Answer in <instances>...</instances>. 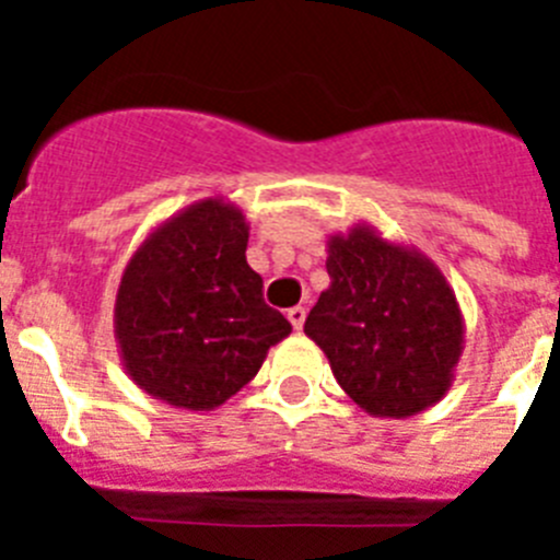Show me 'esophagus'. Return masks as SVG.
Wrapping results in <instances>:
<instances>
[{
	"label": "esophagus",
	"instance_id": "obj_1",
	"mask_svg": "<svg viewBox=\"0 0 560 560\" xmlns=\"http://www.w3.org/2000/svg\"><path fill=\"white\" fill-rule=\"evenodd\" d=\"M289 323L294 325V330H300L305 325V308L303 305H294V308L289 311Z\"/></svg>",
	"mask_w": 560,
	"mask_h": 560
}]
</instances>
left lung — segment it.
<instances>
[{"mask_svg": "<svg viewBox=\"0 0 560 560\" xmlns=\"http://www.w3.org/2000/svg\"><path fill=\"white\" fill-rule=\"evenodd\" d=\"M330 285L305 319L339 387L373 418H412L452 389L465 319L446 275L370 224L328 237Z\"/></svg>", "mask_w": 560, "mask_h": 560, "instance_id": "left-lung-1", "label": "left lung"}]
</instances>
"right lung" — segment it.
<instances>
[{
    "label": "right lung",
    "mask_w": 560,
    "mask_h": 560,
    "mask_svg": "<svg viewBox=\"0 0 560 560\" xmlns=\"http://www.w3.org/2000/svg\"><path fill=\"white\" fill-rule=\"evenodd\" d=\"M249 224L210 196L153 226L122 269L114 339L128 378L167 407L210 412L246 387L291 323L246 264Z\"/></svg>",
    "instance_id": "obj_1"
}]
</instances>
